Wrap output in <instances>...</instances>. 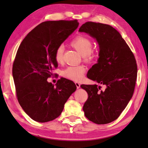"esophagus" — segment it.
<instances>
[{
	"instance_id": "1",
	"label": "esophagus",
	"mask_w": 148,
	"mask_h": 148,
	"mask_svg": "<svg viewBox=\"0 0 148 148\" xmlns=\"http://www.w3.org/2000/svg\"><path fill=\"white\" fill-rule=\"evenodd\" d=\"M75 84H76V87H77V89H78V88H79V87H80V84L79 83V82H75Z\"/></svg>"
}]
</instances>
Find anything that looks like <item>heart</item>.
<instances>
[{
	"instance_id": "heart-1",
	"label": "heart",
	"mask_w": 148,
	"mask_h": 148,
	"mask_svg": "<svg viewBox=\"0 0 148 148\" xmlns=\"http://www.w3.org/2000/svg\"><path fill=\"white\" fill-rule=\"evenodd\" d=\"M71 45L82 56L84 60L86 62L91 63L94 62L97 59V55L96 52L92 50V42L87 37L82 35L77 36L71 41ZM63 45H60L57 48L56 53H55V59L57 63H61L63 61ZM86 71V67L83 65L70 66L63 70V71L62 72V75L67 79L78 81L83 77Z\"/></svg>"
}]
</instances>
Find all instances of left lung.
<instances>
[{
	"label": "left lung",
	"instance_id": "left-lung-1",
	"mask_svg": "<svg viewBox=\"0 0 148 148\" xmlns=\"http://www.w3.org/2000/svg\"><path fill=\"white\" fill-rule=\"evenodd\" d=\"M99 44L98 62L87 72V77L104 86L82 85L88 98L83 110L89 121L107 124L118 118L133 95L137 64L133 53L119 32L109 25L88 21L80 27Z\"/></svg>",
	"mask_w": 148,
	"mask_h": 148
}]
</instances>
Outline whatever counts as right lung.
I'll use <instances>...</instances> for the list:
<instances>
[{
	"label": "right lung",
	"instance_id": "obj_1",
	"mask_svg": "<svg viewBox=\"0 0 148 148\" xmlns=\"http://www.w3.org/2000/svg\"><path fill=\"white\" fill-rule=\"evenodd\" d=\"M78 25L76 19L43 22L27 35L17 49L12 67L16 97L34 121L44 123L59 117L76 91L71 80L61 77L54 86L47 79L58 66L55 59L57 48Z\"/></svg>",
	"mask_w": 148,
	"mask_h": 148
}]
</instances>
